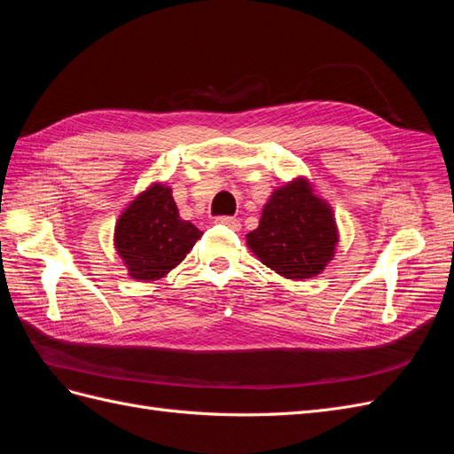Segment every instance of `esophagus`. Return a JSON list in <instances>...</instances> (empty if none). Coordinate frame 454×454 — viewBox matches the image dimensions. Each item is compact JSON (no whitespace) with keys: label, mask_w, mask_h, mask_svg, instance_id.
<instances>
[{"label":"esophagus","mask_w":454,"mask_h":454,"mask_svg":"<svg viewBox=\"0 0 454 454\" xmlns=\"http://www.w3.org/2000/svg\"><path fill=\"white\" fill-rule=\"evenodd\" d=\"M215 223L225 225V227H229L232 231H239L240 229L239 219L237 217H231V215H219V217H215Z\"/></svg>","instance_id":"1"}]
</instances>
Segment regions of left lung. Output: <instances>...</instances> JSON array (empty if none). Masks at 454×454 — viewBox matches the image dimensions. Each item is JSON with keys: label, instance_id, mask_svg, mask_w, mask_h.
Listing matches in <instances>:
<instances>
[{"label": "left lung", "instance_id": "8db88e82", "mask_svg": "<svg viewBox=\"0 0 454 454\" xmlns=\"http://www.w3.org/2000/svg\"><path fill=\"white\" fill-rule=\"evenodd\" d=\"M263 265L292 280L312 278L335 254L337 225L332 208L312 195L307 180L274 191L259 227L246 235Z\"/></svg>", "mask_w": 454, "mask_h": 454}]
</instances>
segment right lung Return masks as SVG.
<instances>
[{
    "label": "right lung",
    "instance_id": "right-lung-1",
    "mask_svg": "<svg viewBox=\"0 0 454 454\" xmlns=\"http://www.w3.org/2000/svg\"><path fill=\"white\" fill-rule=\"evenodd\" d=\"M202 232L177 212L170 187L155 184L130 202L115 225V248L136 280L162 278L191 252Z\"/></svg>",
    "mask_w": 454,
    "mask_h": 454
}]
</instances>
